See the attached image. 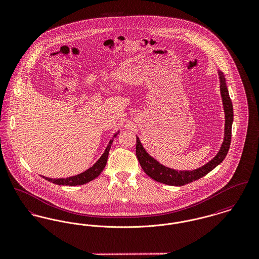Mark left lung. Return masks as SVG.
Wrapping results in <instances>:
<instances>
[{
  "mask_svg": "<svg viewBox=\"0 0 259 259\" xmlns=\"http://www.w3.org/2000/svg\"><path fill=\"white\" fill-rule=\"evenodd\" d=\"M220 79V92L221 98L223 101V107L225 112V132H224V140L222 146L220 148L218 154L211 159L206 164L200 166L193 170H177L174 168L166 167L160 164L157 159L151 157L147 151L144 149L139 137H137L136 144V156L138 158L140 164L143 170L151 178V179L164 183L167 185L174 186H181L188 184L194 180L203 178L211 170H213L218 164H220L226 158L230 145H231V137H232V125L234 121V110L233 103L230 99L229 91L227 89L226 79L223 72L218 71Z\"/></svg>",
  "mask_w": 259,
  "mask_h": 259,
  "instance_id": "obj_1",
  "label": "left lung"
}]
</instances>
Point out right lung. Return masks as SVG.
<instances>
[{
  "label": "right lung",
  "mask_w": 259,
  "mask_h": 259,
  "mask_svg": "<svg viewBox=\"0 0 259 259\" xmlns=\"http://www.w3.org/2000/svg\"><path fill=\"white\" fill-rule=\"evenodd\" d=\"M119 134V131L116 132L112 139L109 141L104 153L101 155L100 159H98V161L93 165L91 166L89 169H87L85 171L81 172L80 175H77V176H74V177H71V178H67V179H50V178H45L43 177V179L52 182V183H55V184H58V185H68V186H76V185H81V184H85L92 180L98 178L100 175V172L103 170V168L105 167V164H106V161H107V158H108V154H109V150L111 148V144L113 142L114 138Z\"/></svg>",
  "instance_id": "add662e5"
}]
</instances>
